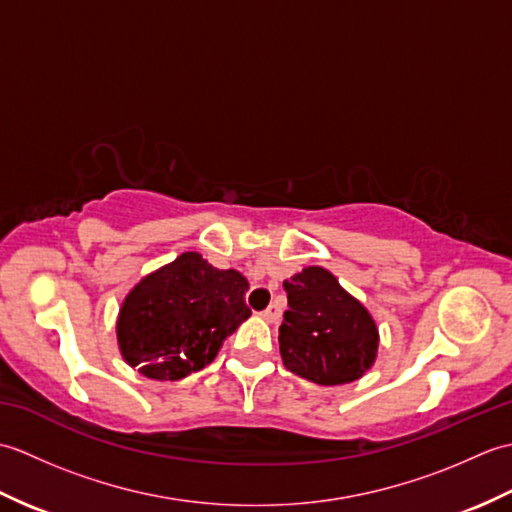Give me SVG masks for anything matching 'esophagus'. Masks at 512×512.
Returning a JSON list of instances; mask_svg holds the SVG:
<instances>
[{
	"mask_svg": "<svg viewBox=\"0 0 512 512\" xmlns=\"http://www.w3.org/2000/svg\"><path fill=\"white\" fill-rule=\"evenodd\" d=\"M262 319L268 323H277L281 319V310L275 306V303H270V306L262 312Z\"/></svg>",
	"mask_w": 512,
	"mask_h": 512,
	"instance_id": "34e87169",
	"label": "esophagus"
}]
</instances>
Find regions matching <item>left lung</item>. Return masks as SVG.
Returning a JSON list of instances; mask_svg holds the SVG:
<instances>
[{"label":"left lung","mask_w":512,"mask_h":512,"mask_svg":"<svg viewBox=\"0 0 512 512\" xmlns=\"http://www.w3.org/2000/svg\"><path fill=\"white\" fill-rule=\"evenodd\" d=\"M288 310L279 328L281 361L292 374L323 387L363 378L378 356V328L361 301L323 266L284 281Z\"/></svg>","instance_id":"obj_1"}]
</instances>
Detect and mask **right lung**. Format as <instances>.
Instances as JSON below:
<instances>
[{"label":"right lung","instance_id":"right-lung-1","mask_svg":"<svg viewBox=\"0 0 512 512\" xmlns=\"http://www.w3.org/2000/svg\"><path fill=\"white\" fill-rule=\"evenodd\" d=\"M248 281L187 250L127 292L116 319L123 361L151 380H180L213 363L248 317Z\"/></svg>","mask_w":512,"mask_h":512}]
</instances>
